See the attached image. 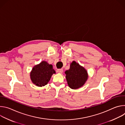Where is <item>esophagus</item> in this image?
Masks as SVG:
<instances>
[{
  "label": "esophagus",
  "instance_id": "34e87169",
  "mask_svg": "<svg viewBox=\"0 0 125 125\" xmlns=\"http://www.w3.org/2000/svg\"><path fill=\"white\" fill-rule=\"evenodd\" d=\"M57 72H58L59 73H61H61H63V70L62 69H58V70H57Z\"/></svg>",
  "mask_w": 125,
  "mask_h": 125
}]
</instances>
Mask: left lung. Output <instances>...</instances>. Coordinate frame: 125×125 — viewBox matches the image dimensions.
I'll return each mask as SVG.
<instances>
[{
    "instance_id": "1",
    "label": "left lung",
    "mask_w": 125,
    "mask_h": 125,
    "mask_svg": "<svg viewBox=\"0 0 125 125\" xmlns=\"http://www.w3.org/2000/svg\"><path fill=\"white\" fill-rule=\"evenodd\" d=\"M65 74L69 86L74 90L83 86L88 78L86 70L75 61L71 63L69 70H66Z\"/></svg>"
}]
</instances>
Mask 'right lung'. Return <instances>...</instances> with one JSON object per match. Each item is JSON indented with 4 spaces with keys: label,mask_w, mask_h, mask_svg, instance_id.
Wrapping results in <instances>:
<instances>
[{
    "label": "right lung",
    "mask_w": 125,
    "mask_h": 125,
    "mask_svg": "<svg viewBox=\"0 0 125 125\" xmlns=\"http://www.w3.org/2000/svg\"><path fill=\"white\" fill-rule=\"evenodd\" d=\"M53 74H55V71L52 65L43 61L33 67L30 78L33 84L42 87L47 84Z\"/></svg>",
    "instance_id": "obj_1"
}]
</instances>
